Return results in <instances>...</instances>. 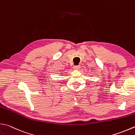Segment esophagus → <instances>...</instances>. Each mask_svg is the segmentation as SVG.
<instances>
[{"label": "esophagus", "mask_w": 135, "mask_h": 135, "mask_svg": "<svg viewBox=\"0 0 135 135\" xmlns=\"http://www.w3.org/2000/svg\"><path fill=\"white\" fill-rule=\"evenodd\" d=\"M73 69L76 70H79V69H80V66L78 65V66H73Z\"/></svg>", "instance_id": "obj_1"}]
</instances>
